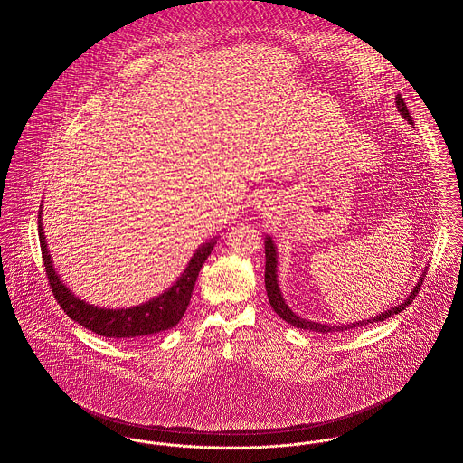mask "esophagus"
Returning <instances> with one entry per match:
<instances>
[{
	"label": "esophagus",
	"mask_w": 463,
	"mask_h": 463,
	"mask_svg": "<svg viewBox=\"0 0 463 463\" xmlns=\"http://www.w3.org/2000/svg\"><path fill=\"white\" fill-rule=\"evenodd\" d=\"M257 210L262 212V214H266V216H271V212H273V203H271V199H268V197L262 195V197L257 201Z\"/></svg>",
	"instance_id": "1"
}]
</instances>
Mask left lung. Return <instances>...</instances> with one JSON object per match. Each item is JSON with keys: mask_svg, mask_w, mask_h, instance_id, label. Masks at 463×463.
I'll return each mask as SVG.
<instances>
[{"mask_svg": "<svg viewBox=\"0 0 463 463\" xmlns=\"http://www.w3.org/2000/svg\"><path fill=\"white\" fill-rule=\"evenodd\" d=\"M394 100H396L394 104H396L398 112L402 114V118L407 119V121L412 125V118H411V114H409V109L405 106L402 95H396ZM264 250H266V273H264V282H266V292H268L271 308L280 316V319H284L287 324H290V326H294V327L310 329V331L326 333V335H327V333H342V331H349V329H357V327H361V326L373 324V322H383V320L390 319L394 314H400V312L405 310V308L412 303V299L416 298L420 287H421L423 280H425V271H427V269L423 271V275L420 277L418 284L414 285L412 292H409V296H407L400 305L392 307L390 310L381 312V314L375 316V317L357 320V322H351V324H326V322H312V320L301 319V317H298V316L288 308V305L285 303L284 294H282V290H280V287H279V280H277V277H279V275H277V264H279V260H277V259H279V255H277V245H275L273 238L268 236V234H266V238H264Z\"/></svg>", "mask_w": 463, "mask_h": 463, "instance_id": "left-lung-1", "label": "left lung"}]
</instances>
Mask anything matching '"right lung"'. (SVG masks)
Masks as SVG:
<instances>
[{
  "instance_id": "obj_1",
  "label": "right lung",
  "mask_w": 463,
  "mask_h": 463,
  "mask_svg": "<svg viewBox=\"0 0 463 463\" xmlns=\"http://www.w3.org/2000/svg\"><path fill=\"white\" fill-rule=\"evenodd\" d=\"M38 238L40 249L43 257V266L47 273V280L54 292L56 301L67 312V316L82 327L106 336V338H137V336H151L162 331H167L178 324L186 312V307L192 298V290L195 287V280L203 264L206 262L208 255L212 253L216 236L203 243L192 259L188 266L179 275L178 280L171 285L162 294L155 296L149 301L141 305L128 307V308H102L86 303L79 296H75L67 285L63 284L61 277L56 273L51 253L47 249L45 232L42 227V206L38 213Z\"/></svg>"
}]
</instances>
